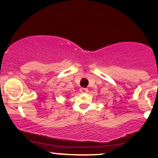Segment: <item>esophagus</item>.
<instances>
[{
    "label": "esophagus",
    "mask_w": 158,
    "mask_h": 158,
    "mask_svg": "<svg viewBox=\"0 0 158 158\" xmlns=\"http://www.w3.org/2000/svg\"><path fill=\"white\" fill-rule=\"evenodd\" d=\"M79 92H80L81 93H85V92H89V89L86 88H80L79 89Z\"/></svg>",
    "instance_id": "34e87169"
}]
</instances>
